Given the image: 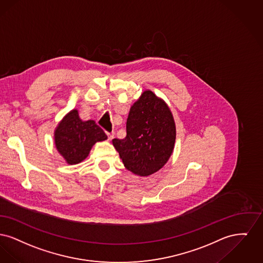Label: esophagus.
<instances>
[{"label": "esophagus", "instance_id": "1", "mask_svg": "<svg viewBox=\"0 0 263 263\" xmlns=\"http://www.w3.org/2000/svg\"><path fill=\"white\" fill-rule=\"evenodd\" d=\"M107 135H108V138H109V140H111V139L114 138V133H108Z\"/></svg>", "mask_w": 263, "mask_h": 263}]
</instances>
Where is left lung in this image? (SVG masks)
Listing matches in <instances>:
<instances>
[{"label":"left lung","mask_w":263,"mask_h":263,"mask_svg":"<svg viewBox=\"0 0 263 263\" xmlns=\"http://www.w3.org/2000/svg\"><path fill=\"white\" fill-rule=\"evenodd\" d=\"M176 138L175 122L165 102L151 90L132 106L126 120V137L112 144L127 170L149 176L165 165Z\"/></svg>","instance_id":"1"}]
</instances>
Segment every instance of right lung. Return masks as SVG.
Wrapping results in <instances>:
<instances>
[{"mask_svg": "<svg viewBox=\"0 0 263 263\" xmlns=\"http://www.w3.org/2000/svg\"><path fill=\"white\" fill-rule=\"evenodd\" d=\"M108 138L95 121H82L76 109L70 111L54 132L56 149L70 164H77L89 155L92 146Z\"/></svg>", "mask_w": 263, "mask_h": 263, "instance_id": "right-lung-1", "label": "right lung"}]
</instances>
